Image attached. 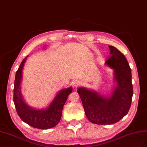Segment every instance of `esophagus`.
<instances>
[{
    "label": "esophagus",
    "instance_id": "esophagus-1",
    "mask_svg": "<svg viewBox=\"0 0 147 147\" xmlns=\"http://www.w3.org/2000/svg\"><path fill=\"white\" fill-rule=\"evenodd\" d=\"M80 86H81V82L78 81V80H76L74 81V82H73V87L74 88H75V89H76V88H78V87H79Z\"/></svg>",
    "mask_w": 147,
    "mask_h": 147
}]
</instances>
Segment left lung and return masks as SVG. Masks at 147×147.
I'll use <instances>...</instances> for the list:
<instances>
[{"mask_svg": "<svg viewBox=\"0 0 147 147\" xmlns=\"http://www.w3.org/2000/svg\"><path fill=\"white\" fill-rule=\"evenodd\" d=\"M111 56L105 65L113 69L111 93L102 94L93 89L79 87V95L90 122L107 125L116 123L127 114L133 95L131 69L125 56L118 49L108 46Z\"/></svg>", "mask_w": 147, "mask_h": 147, "instance_id": "obj_1", "label": "left lung"}]
</instances>
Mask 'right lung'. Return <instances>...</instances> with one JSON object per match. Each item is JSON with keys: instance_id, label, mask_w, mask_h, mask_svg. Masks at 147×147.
<instances>
[{"instance_id": "1", "label": "right lung", "mask_w": 147, "mask_h": 147, "mask_svg": "<svg viewBox=\"0 0 147 147\" xmlns=\"http://www.w3.org/2000/svg\"><path fill=\"white\" fill-rule=\"evenodd\" d=\"M28 57L23 59L15 75L13 101L16 111L22 121L32 127L40 129L52 128L60 122L63 108L68 95L72 92L73 88L71 86L60 90L45 108H36L29 105L22 93L23 69Z\"/></svg>"}]
</instances>
